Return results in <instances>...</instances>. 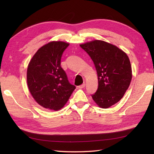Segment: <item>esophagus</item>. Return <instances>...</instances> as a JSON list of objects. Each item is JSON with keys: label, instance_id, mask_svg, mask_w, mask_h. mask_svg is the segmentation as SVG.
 I'll list each match as a JSON object with an SVG mask.
<instances>
[{"label": "esophagus", "instance_id": "34e87169", "mask_svg": "<svg viewBox=\"0 0 154 154\" xmlns=\"http://www.w3.org/2000/svg\"><path fill=\"white\" fill-rule=\"evenodd\" d=\"M85 87V83H83L82 85H81L79 86V89H83V88Z\"/></svg>", "mask_w": 154, "mask_h": 154}]
</instances>
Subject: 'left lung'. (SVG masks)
<instances>
[{
    "instance_id": "left-lung-1",
    "label": "left lung",
    "mask_w": 154,
    "mask_h": 154,
    "mask_svg": "<svg viewBox=\"0 0 154 154\" xmlns=\"http://www.w3.org/2000/svg\"><path fill=\"white\" fill-rule=\"evenodd\" d=\"M93 60L99 86L92 98L98 106L107 109L123 97L132 80V68L126 53L101 40L81 44Z\"/></svg>"
}]
</instances>
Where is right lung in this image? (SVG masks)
<instances>
[{"label":"right lung","instance_id":"right-lung-1","mask_svg":"<svg viewBox=\"0 0 154 154\" xmlns=\"http://www.w3.org/2000/svg\"><path fill=\"white\" fill-rule=\"evenodd\" d=\"M69 45L60 41L50 42L39 49L29 63V91L35 100L47 109H62L76 88L69 82L60 65L62 54Z\"/></svg>","mask_w":154,"mask_h":154}]
</instances>
